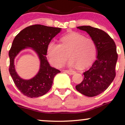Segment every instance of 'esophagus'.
Returning <instances> with one entry per match:
<instances>
[{"label": "esophagus", "instance_id": "esophagus-1", "mask_svg": "<svg viewBox=\"0 0 125 125\" xmlns=\"http://www.w3.org/2000/svg\"><path fill=\"white\" fill-rule=\"evenodd\" d=\"M66 72L69 74H74L76 73V72L73 71H71V70H66Z\"/></svg>", "mask_w": 125, "mask_h": 125}]
</instances>
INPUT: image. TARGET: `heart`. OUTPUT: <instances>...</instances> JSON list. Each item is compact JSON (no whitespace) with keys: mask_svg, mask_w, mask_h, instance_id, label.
Returning a JSON list of instances; mask_svg holds the SVG:
<instances>
[{"mask_svg":"<svg viewBox=\"0 0 125 125\" xmlns=\"http://www.w3.org/2000/svg\"><path fill=\"white\" fill-rule=\"evenodd\" d=\"M97 49L93 40L77 32H72L60 39V44L54 42L49 43L47 55L54 66L61 67L70 57L67 64L70 66L84 68L95 59Z\"/></svg>","mask_w":125,"mask_h":125,"instance_id":"heart-1","label":"heart"}]
</instances>
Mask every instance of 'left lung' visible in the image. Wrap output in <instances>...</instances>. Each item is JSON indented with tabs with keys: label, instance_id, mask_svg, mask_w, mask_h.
Returning a JSON list of instances; mask_svg holds the SVG:
<instances>
[{
	"label": "left lung",
	"instance_id": "left-lung-1",
	"mask_svg": "<svg viewBox=\"0 0 125 125\" xmlns=\"http://www.w3.org/2000/svg\"><path fill=\"white\" fill-rule=\"evenodd\" d=\"M77 28L86 31L91 37L95 43L97 56L89 69L83 73V80L76 89L86 96L94 97L106 90L115 77L116 46L110 36L102 30L90 26Z\"/></svg>",
	"mask_w": 125,
	"mask_h": 125
}]
</instances>
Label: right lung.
Returning <instances> with one entry per match:
<instances>
[{"label":"right lung","instance_id":"add662e5","mask_svg":"<svg viewBox=\"0 0 125 125\" xmlns=\"http://www.w3.org/2000/svg\"><path fill=\"white\" fill-rule=\"evenodd\" d=\"M61 31V28L41 25L30 26L16 36L9 52L10 58L9 73L15 85L21 92L29 97H38L44 95L51 88L56 74L59 70L51 67L47 60V48L51 40ZM33 49L40 60V69L33 78L25 80L16 73L14 60L19 52L26 48Z\"/></svg>","mask_w":125,"mask_h":125}]
</instances>
